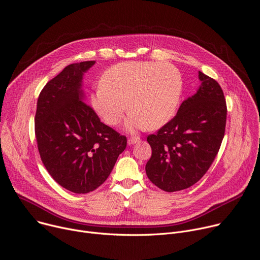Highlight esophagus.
<instances>
[{
  "mask_svg": "<svg viewBox=\"0 0 260 260\" xmlns=\"http://www.w3.org/2000/svg\"><path fill=\"white\" fill-rule=\"evenodd\" d=\"M139 141H140V138H138V137H131L127 140V144L128 145H133V144L139 142Z\"/></svg>",
  "mask_w": 260,
  "mask_h": 260,
  "instance_id": "obj_1",
  "label": "esophagus"
}]
</instances>
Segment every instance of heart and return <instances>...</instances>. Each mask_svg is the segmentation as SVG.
Masks as SVG:
<instances>
[{
    "instance_id": "heart-1",
    "label": "heart",
    "mask_w": 260,
    "mask_h": 260,
    "mask_svg": "<svg viewBox=\"0 0 260 260\" xmlns=\"http://www.w3.org/2000/svg\"><path fill=\"white\" fill-rule=\"evenodd\" d=\"M91 105L109 125L119 124L126 113L128 131L154 129L174 116L181 94V77L168 63L122 62L110 67ZM128 108H126V107Z\"/></svg>"
}]
</instances>
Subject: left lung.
Returning a JSON list of instances; mask_svg holds the SVG:
<instances>
[{
    "instance_id": "8db88e82",
    "label": "left lung",
    "mask_w": 260,
    "mask_h": 260,
    "mask_svg": "<svg viewBox=\"0 0 260 260\" xmlns=\"http://www.w3.org/2000/svg\"><path fill=\"white\" fill-rule=\"evenodd\" d=\"M201 85L180 105L177 114L149 135L152 154L146 164L150 181L165 192H176L199 181L221 147L227 107L217 81L199 72Z\"/></svg>"
}]
</instances>
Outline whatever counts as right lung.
Listing matches in <instances>:
<instances>
[{
  "label": "right lung",
  "instance_id": "1",
  "mask_svg": "<svg viewBox=\"0 0 260 260\" xmlns=\"http://www.w3.org/2000/svg\"><path fill=\"white\" fill-rule=\"evenodd\" d=\"M94 64H70L48 82L39 94L35 115L44 167L61 186L76 194L103 184L127 143L125 136L104 124L83 102V75Z\"/></svg>",
  "mask_w": 260,
  "mask_h": 260
}]
</instances>
